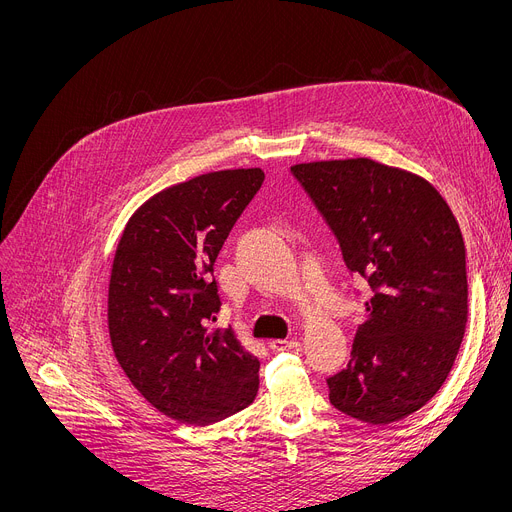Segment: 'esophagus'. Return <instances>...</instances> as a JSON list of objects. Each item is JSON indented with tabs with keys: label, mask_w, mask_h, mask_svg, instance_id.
I'll return each instance as SVG.
<instances>
[{
	"label": "esophagus",
	"mask_w": 512,
	"mask_h": 512,
	"mask_svg": "<svg viewBox=\"0 0 512 512\" xmlns=\"http://www.w3.org/2000/svg\"><path fill=\"white\" fill-rule=\"evenodd\" d=\"M269 347L273 351H288V349H298L300 343L294 341V339H271L269 341Z\"/></svg>",
	"instance_id": "1"
}]
</instances>
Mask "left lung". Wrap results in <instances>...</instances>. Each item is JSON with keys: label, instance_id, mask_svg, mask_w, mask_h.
I'll list each match as a JSON object with an SVG mask.
<instances>
[{"label": "left lung", "instance_id": "8db88e82", "mask_svg": "<svg viewBox=\"0 0 512 512\" xmlns=\"http://www.w3.org/2000/svg\"><path fill=\"white\" fill-rule=\"evenodd\" d=\"M374 290L351 359L329 378L337 410L390 425L445 384L468 322L466 247L433 183L367 157L290 167Z\"/></svg>", "mask_w": 512, "mask_h": 512}]
</instances>
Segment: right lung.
Segmentation results:
<instances>
[{
	"mask_svg": "<svg viewBox=\"0 0 512 512\" xmlns=\"http://www.w3.org/2000/svg\"><path fill=\"white\" fill-rule=\"evenodd\" d=\"M263 177L239 167L169 185L134 210L114 253V355L147 402L185 425L218 423L257 396L259 359L232 329L210 327L220 298L208 273Z\"/></svg>",
	"mask_w": 512,
	"mask_h": 512,
	"instance_id": "right-lung-1",
	"label": "right lung"
}]
</instances>
